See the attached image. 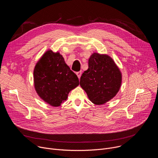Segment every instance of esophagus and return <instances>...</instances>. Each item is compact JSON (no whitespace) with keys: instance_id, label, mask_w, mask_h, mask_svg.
Wrapping results in <instances>:
<instances>
[{"instance_id":"1","label":"esophagus","mask_w":158,"mask_h":158,"mask_svg":"<svg viewBox=\"0 0 158 158\" xmlns=\"http://www.w3.org/2000/svg\"><path fill=\"white\" fill-rule=\"evenodd\" d=\"M81 74H82L81 71H79V72L76 73V75L77 76V77H78V78H79V79H80V77H81Z\"/></svg>"}]
</instances>
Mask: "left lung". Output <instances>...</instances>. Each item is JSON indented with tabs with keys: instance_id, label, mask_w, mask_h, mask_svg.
Returning <instances> with one entry per match:
<instances>
[{
	"instance_id": "8db88e82",
	"label": "left lung",
	"mask_w": 158,
	"mask_h": 158,
	"mask_svg": "<svg viewBox=\"0 0 158 158\" xmlns=\"http://www.w3.org/2000/svg\"><path fill=\"white\" fill-rule=\"evenodd\" d=\"M88 69L82 74L80 85L93 104L109 101L119 92L122 74L114 60L107 54L94 52L88 60Z\"/></svg>"
}]
</instances>
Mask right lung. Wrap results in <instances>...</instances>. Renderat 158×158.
Returning <instances> with one entry per match:
<instances>
[{
	"mask_svg": "<svg viewBox=\"0 0 158 158\" xmlns=\"http://www.w3.org/2000/svg\"><path fill=\"white\" fill-rule=\"evenodd\" d=\"M34 84L38 96L53 107H59L77 87V76L67 65L62 56L49 49L36 63L34 69Z\"/></svg>",
	"mask_w": 158,
	"mask_h": 158,
	"instance_id": "add662e5",
	"label": "right lung"
}]
</instances>
